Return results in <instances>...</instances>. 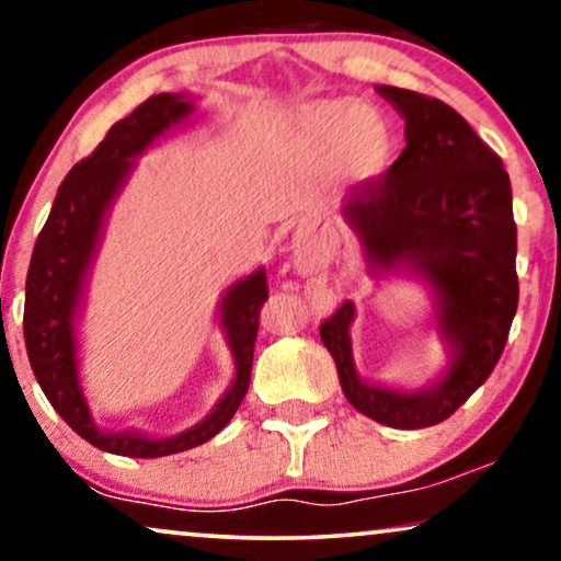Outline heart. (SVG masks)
I'll return each instance as SVG.
<instances>
[{
    "label": "heart",
    "instance_id": "b5f03b06",
    "mask_svg": "<svg viewBox=\"0 0 561 561\" xmlns=\"http://www.w3.org/2000/svg\"><path fill=\"white\" fill-rule=\"evenodd\" d=\"M302 130L356 176L377 174L390 156V130L369 104L318 102L302 112Z\"/></svg>",
    "mask_w": 561,
    "mask_h": 561
}]
</instances>
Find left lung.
I'll list each match as a JSON object with an SVG mask.
<instances>
[{"mask_svg":"<svg viewBox=\"0 0 561 561\" xmlns=\"http://www.w3.org/2000/svg\"><path fill=\"white\" fill-rule=\"evenodd\" d=\"M377 92L405 117V148L382 176L351 192L343 215L371 268L408 272L433 289L451 362L436 385L415 392L364 382L351 354L354 302L320 323V339L358 413L413 431L457 413L495 369L518 308V230L503 161L457 110L410 89Z\"/></svg>","mask_w":561,"mask_h":561,"instance_id":"left-lung-1","label":"left lung"}]
</instances>
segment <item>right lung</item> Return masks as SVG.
Masks as SVG:
<instances>
[{"mask_svg":"<svg viewBox=\"0 0 561 561\" xmlns=\"http://www.w3.org/2000/svg\"><path fill=\"white\" fill-rule=\"evenodd\" d=\"M194 112L184 94H156L138 104L128 117L117 119L92 156L81 159L58 186L50 215L37 236L25 282V346L37 385L58 415L96 449L119 457L156 459L210 442L236 415L251 382L253 343L259 333V312L268 287L264 268L236 282L222 295L220 325L233 351L236 379L205 421L176 436H151L133 428L110 431L96 423L81 390L77 356V316L89 264L112 199L123 190L133 159L146 151L171 125Z\"/></svg>","mask_w":561,"mask_h":561,"instance_id":"obj_1","label":"right lung"}]
</instances>
